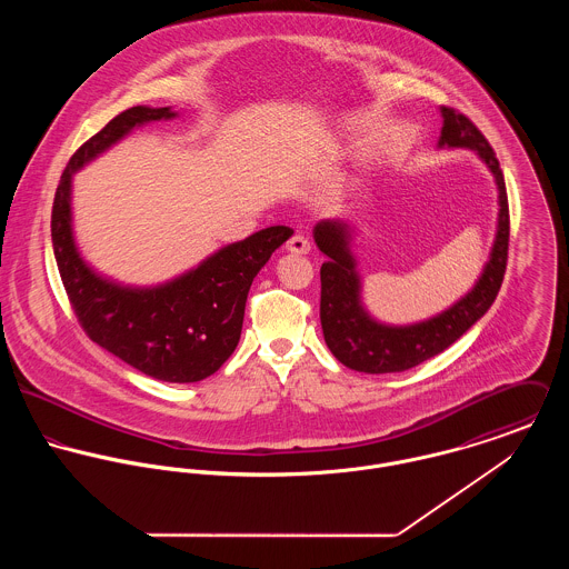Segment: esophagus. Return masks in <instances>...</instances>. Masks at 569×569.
I'll use <instances>...</instances> for the list:
<instances>
[{
  "instance_id": "34e87169",
  "label": "esophagus",
  "mask_w": 569,
  "mask_h": 569,
  "mask_svg": "<svg viewBox=\"0 0 569 569\" xmlns=\"http://www.w3.org/2000/svg\"><path fill=\"white\" fill-rule=\"evenodd\" d=\"M287 251H291V253H309L311 251V241L305 234H293L287 241Z\"/></svg>"
}]
</instances>
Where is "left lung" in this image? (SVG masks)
<instances>
[{
	"label": "left lung",
	"mask_w": 569,
	"mask_h": 569,
	"mask_svg": "<svg viewBox=\"0 0 569 569\" xmlns=\"http://www.w3.org/2000/svg\"><path fill=\"white\" fill-rule=\"evenodd\" d=\"M442 131L438 147L471 149L487 163L499 190V219L497 234L490 249L487 267L476 287L427 322L409 326L379 325L368 316L361 305V282L357 262L350 251V232L343 221H320L313 230L316 243L328 256L322 269V300L320 320L325 330L326 346L346 368L368 375L403 372L458 341L476 325L495 302L506 273L508 260V197L506 183L492 147L482 131L458 109L440 107Z\"/></svg>",
	"instance_id": "obj_1"
}]
</instances>
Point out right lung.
<instances>
[{
	"label": "right lung",
	"instance_id": "obj_1",
	"mask_svg": "<svg viewBox=\"0 0 569 569\" xmlns=\"http://www.w3.org/2000/svg\"><path fill=\"white\" fill-rule=\"evenodd\" d=\"M174 116L170 107H131L82 144L66 166L54 194L52 244L70 305L91 341L153 379L194 383L214 375L234 352L249 287L293 230L287 226L260 230L166 284L133 289L84 264L74 243L70 208L72 174L79 168L133 127Z\"/></svg>",
	"mask_w": 569,
	"mask_h": 569
}]
</instances>
